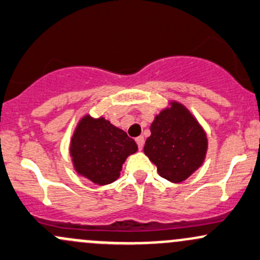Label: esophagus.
Returning <instances> with one entry per match:
<instances>
[{"label": "esophagus", "instance_id": "1", "mask_svg": "<svg viewBox=\"0 0 260 260\" xmlns=\"http://www.w3.org/2000/svg\"><path fill=\"white\" fill-rule=\"evenodd\" d=\"M135 141H136V144H138L139 150H142V147H144V142H145L144 138H142V136H139V138L135 139Z\"/></svg>", "mask_w": 260, "mask_h": 260}]
</instances>
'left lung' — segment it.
I'll use <instances>...</instances> for the list:
<instances>
[{
  "mask_svg": "<svg viewBox=\"0 0 260 260\" xmlns=\"http://www.w3.org/2000/svg\"><path fill=\"white\" fill-rule=\"evenodd\" d=\"M150 130L144 152L161 177L182 182L205 161L207 136L183 105L172 103L156 116Z\"/></svg>",
  "mask_w": 260,
  "mask_h": 260,
  "instance_id": "8db88e82",
  "label": "left lung"
}]
</instances>
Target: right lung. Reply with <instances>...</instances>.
<instances>
[{
	"instance_id": "right-lung-1",
	"label": "right lung",
	"mask_w": 260,
	"mask_h": 260,
	"mask_svg": "<svg viewBox=\"0 0 260 260\" xmlns=\"http://www.w3.org/2000/svg\"><path fill=\"white\" fill-rule=\"evenodd\" d=\"M136 151L138 145L125 131L104 118L89 115L80 120L71 142L77 172L96 185L114 182L127 156Z\"/></svg>"
}]
</instances>
